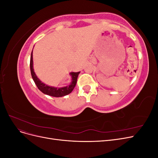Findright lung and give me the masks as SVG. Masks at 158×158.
I'll list each match as a JSON object with an SVG mask.
<instances>
[{
    "label": "right lung",
    "mask_w": 158,
    "mask_h": 158,
    "mask_svg": "<svg viewBox=\"0 0 158 158\" xmlns=\"http://www.w3.org/2000/svg\"><path fill=\"white\" fill-rule=\"evenodd\" d=\"M30 70L32 78L33 81H34V82L36 84L38 89H39L41 92L46 95L56 98L64 96V95H68L72 92V91L74 89V87L76 86L78 74L80 73V72H78V73H73H73H70V74L72 76V82L70 84L67 85V86L63 88H55L47 85L44 83H43L41 81L37 78V76L34 73V70H33V51L31 53L30 58Z\"/></svg>",
    "instance_id": "1"
}]
</instances>
